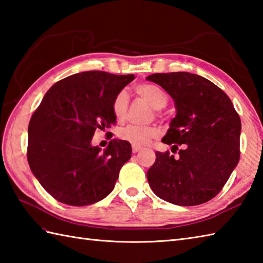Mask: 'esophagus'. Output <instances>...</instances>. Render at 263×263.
I'll use <instances>...</instances> for the list:
<instances>
[{"label":"esophagus","mask_w":263,"mask_h":263,"mask_svg":"<svg viewBox=\"0 0 263 263\" xmlns=\"http://www.w3.org/2000/svg\"><path fill=\"white\" fill-rule=\"evenodd\" d=\"M141 149H142V147L135 146V144H133V146H132V153H133V154H137L138 152H140Z\"/></svg>","instance_id":"34e87169"}]
</instances>
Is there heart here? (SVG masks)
<instances>
[{
    "mask_svg": "<svg viewBox=\"0 0 263 263\" xmlns=\"http://www.w3.org/2000/svg\"><path fill=\"white\" fill-rule=\"evenodd\" d=\"M136 92L139 96L147 100L149 105L155 109L164 108L168 97L163 89L153 83H141L136 87ZM128 106V96L125 90H122L116 95L111 105V110L117 121H123L125 119ZM158 136V130L154 126H140L135 124H128L119 130V137L135 146H144L150 142L152 139Z\"/></svg>",
    "mask_w": 263,
    "mask_h": 263,
    "instance_id": "b5f03b06",
    "label": "heart"
}]
</instances>
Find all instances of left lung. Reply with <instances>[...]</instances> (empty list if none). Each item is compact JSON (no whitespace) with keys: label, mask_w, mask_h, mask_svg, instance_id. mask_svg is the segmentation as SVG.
<instances>
[{"label":"left lung","mask_w":263,"mask_h":263,"mask_svg":"<svg viewBox=\"0 0 263 263\" xmlns=\"http://www.w3.org/2000/svg\"><path fill=\"white\" fill-rule=\"evenodd\" d=\"M174 100L176 115L161 142L180 157L156 153L147 172L150 189L167 202L198 205L221 191L239 160L241 120L230 97L205 78L190 72L154 73Z\"/></svg>","instance_id":"left-lung-1"}]
</instances>
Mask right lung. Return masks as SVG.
<instances>
[{
  "label": "right lung",
  "mask_w": 263,
  "mask_h": 263,
  "mask_svg": "<svg viewBox=\"0 0 263 263\" xmlns=\"http://www.w3.org/2000/svg\"><path fill=\"white\" fill-rule=\"evenodd\" d=\"M135 78L103 71L72 74L49 88L32 114L28 163L60 202L88 205L113 191L120 170L131 158V144L113 139L102 152L91 140L97 128L115 124L113 100Z\"/></svg>",
  "instance_id": "add662e5"
}]
</instances>
